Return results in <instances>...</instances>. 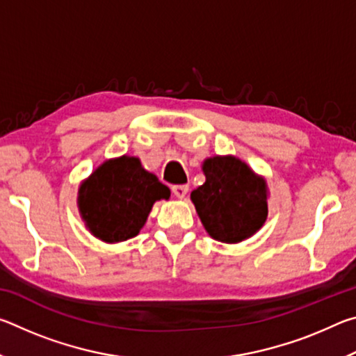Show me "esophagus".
Segmentation results:
<instances>
[{
    "mask_svg": "<svg viewBox=\"0 0 356 356\" xmlns=\"http://www.w3.org/2000/svg\"><path fill=\"white\" fill-rule=\"evenodd\" d=\"M172 193L177 200H184V197L186 196V193H188V185H174Z\"/></svg>",
    "mask_w": 356,
    "mask_h": 356,
    "instance_id": "esophagus-1",
    "label": "esophagus"
}]
</instances>
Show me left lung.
I'll return each instance as SVG.
<instances>
[{"mask_svg": "<svg viewBox=\"0 0 356 356\" xmlns=\"http://www.w3.org/2000/svg\"><path fill=\"white\" fill-rule=\"evenodd\" d=\"M206 182L191 191V201L209 236L238 243L264 226L268 215L267 182L232 155L204 160Z\"/></svg>", "mask_w": 356, "mask_h": 356, "instance_id": "left-lung-1", "label": "left lung"}]
</instances>
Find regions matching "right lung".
I'll list each match as a JSON object with an SVG mask.
<instances>
[{
	"mask_svg": "<svg viewBox=\"0 0 356 356\" xmlns=\"http://www.w3.org/2000/svg\"><path fill=\"white\" fill-rule=\"evenodd\" d=\"M171 191L136 156L106 160L80 185L78 209L89 232L106 243L140 234L155 201Z\"/></svg>",
	"mask_w": 356,
	"mask_h": 356,
	"instance_id": "obj_1",
	"label": "right lung"
}]
</instances>
